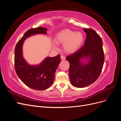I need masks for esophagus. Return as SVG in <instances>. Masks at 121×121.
Here are the masks:
<instances>
[{
  "instance_id": "esophagus-1",
  "label": "esophagus",
  "mask_w": 121,
  "mask_h": 121,
  "mask_svg": "<svg viewBox=\"0 0 121 121\" xmlns=\"http://www.w3.org/2000/svg\"><path fill=\"white\" fill-rule=\"evenodd\" d=\"M60 58L62 60H65V57L64 56H63V55H61L60 56Z\"/></svg>"
}]
</instances>
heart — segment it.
<instances>
[{"instance_id": "heart-1", "label": "heart", "mask_w": 121, "mask_h": 121, "mask_svg": "<svg viewBox=\"0 0 121 121\" xmlns=\"http://www.w3.org/2000/svg\"><path fill=\"white\" fill-rule=\"evenodd\" d=\"M84 40L81 32H75L69 29L62 30L56 35L55 41L57 44H64V50L68 53H73L79 49ZM54 48L56 46L53 45Z\"/></svg>"}]
</instances>
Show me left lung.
Instances as JSON below:
<instances>
[{"instance_id": "left-lung-1", "label": "left lung", "mask_w": 121, "mask_h": 121, "mask_svg": "<svg viewBox=\"0 0 121 121\" xmlns=\"http://www.w3.org/2000/svg\"><path fill=\"white\" fill-rule=\"evenodd\" d=\"M86 33L84 45L77 52L67 56L69 63V70L73 86L83 88L93 83L102 71L104 61L102 41L100 36L91 28H84ZM82 58H88L86 64L81 63Z\"/></svg>"}]
</instances>
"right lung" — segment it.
Wrapping results in <instances>:
<instances>
[{"label": "right lung", "mask_w": 121, "mask_h": 121, "mask_svg": "<svg viewBox=\"0 0 121 121\" xmlns=\"http://www.w3.org/2000/svg\"><path fill=\"white\" fill-rule=\"evenodd\" d=\"M46 28L40 27L29 29L19 40L14 49V68L17 75L26 85L37 90H45L52 85L60 62V55L47 57L38 65H31L23 57L22 45L27 38L37 34H46Z\"/></svg>", "instance_id": "obj_1"}]
</instances>
